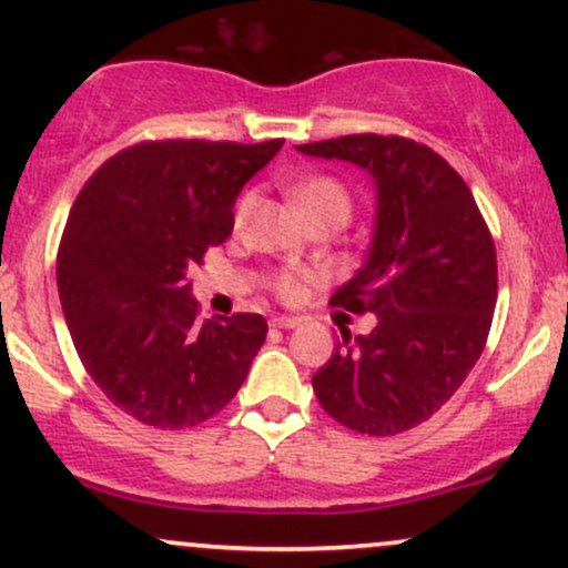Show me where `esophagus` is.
Listing matches in <instances>:
<instances>
[{
  "instance_id": "esophagus-1",
  "label": "esophagus",
  "mask_w": 568,
  "mask_h": 568,
  "mask_svg": "<svg viewBox=\"0 0 568 568\" xmlns=\"http://www.w3.org/2000/svg\"><path fill=\"white\" fill-rule=\"evenodd\" d=\"M270 325H272V328H283V331H288V328H296L298 321H296V317H285V315H277V317H272Z\"/></svg>"
}]
</instances>
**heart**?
I'll return each mask as SVG.
<instances>
[{
	"label": "heart",
	"mask_w": 568,
	"mask_h": 568,
	"mask_svg": "<svg viewBox=\"0 0 568 568\" xmlns=\"http://www.w3.org/2000/svg\"><path fill=\"white\" fill-rule=\"evenodd\" d=\"M293 197H296L298 211H312V207H336L344 216H349V194L338 181L328 179V175H317V179L302 181L296 189H293ZM247 205H251V194L240 197L237 207H234V221H243ZM275 291L280 296L293 298L298 293V280L293 275H280L275 280Z\"/></svg>",
	"instance_id": "heart-1"
}]
</instances>
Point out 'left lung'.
<instances>
[{"label":"left lung","instance_id":"1","mask_svg":"<svg viewBox=\"0 0 568 568\" xmlns=\"http://www.w3.org/2000/svg\"><path fill=\"white\" fill-rule=\"evenodd\" d=\"M296 152L352 162L376 189L366 262L331 296L376 325L342 334L312 389L355 433H406L459 389L484 352L497 304L494 240L470 186L425 143L361 133Z\"/></svg>","mask_w":568,"mask_h":568}]
</instances>
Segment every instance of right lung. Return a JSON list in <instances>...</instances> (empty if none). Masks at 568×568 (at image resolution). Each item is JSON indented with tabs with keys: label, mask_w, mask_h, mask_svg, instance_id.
<instances>
[{
	"label": "right lung",
	"mask_w": 568,
	"mask_h": 568,
	"mask_svg": "<svg viewBox=\"0 0 568 568\" xmlns=\"http://www.w3.org/2000/svg\"><path fill=\"white\" fill-rule=\"evenodd\" d=\"M283 139L146 141L90 175L58 247V296L101 393L149 427L211 419L243 387L262 315L197 321L189 266L232 234L240 189Z\"/></svg>",
	"instance_id": "1"
}]
</instances>
